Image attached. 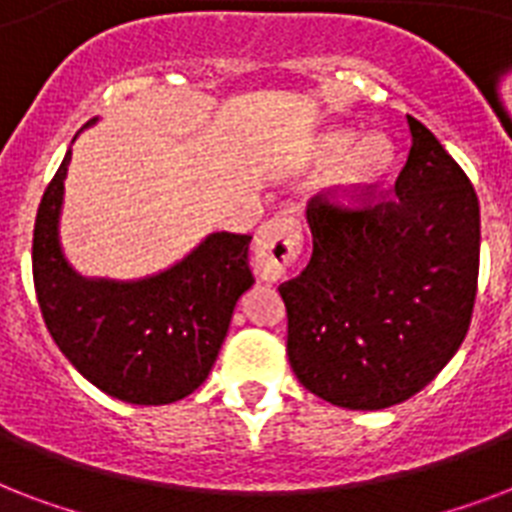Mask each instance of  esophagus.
<instances>
[{
  "label": "esophagus",
  "mask_w": 512,
  "mask_h": 512,
  "mask_svg": "<svg viewBox=\"0 0 512 512\" xmlns=\"http://www.w3.org/2000/svg\"><path fill=\"white\" fill-rule=\"evenodd\" d=\"M303 252V220L292 215H276L260 228L255 244V268L265 281L284 276L289 265Z\"/></svg>",
  "instance_id": "34e87169"
}]
</instances>
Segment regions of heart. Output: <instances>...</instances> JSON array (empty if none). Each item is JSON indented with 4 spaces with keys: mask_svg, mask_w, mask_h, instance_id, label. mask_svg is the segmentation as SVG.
<instances>
[{
    "mask_svg": "<svg viewBox=\"0 0 512 512\" xmlns=\"http://www.w3.org/2000/svg\"><path fill=\"white\" fill-rule=\"evenodd\" d=\"M335 172L337 191L348 199L374 191L396 164V148L388 138H361L356 130H332L319 143V162L339 164Z\"/></svg>",
    "mask_w": 512,
    "mask_h": 512,
    "instance_id": "obj_1",
    "label": "heart"
}]
</instances>
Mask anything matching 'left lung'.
Returning <instances> with one entry per match:
<instances>
[{"label": "left lung", "instance_id": "1", "mask_svg": "<svg viewBox=\"0 0 512 512\" xmlns=\"http://www.w3.org/2000/svg\"><path fill=\"white\" fill-rule=\"evenodd\" d=\"M412 148L393 193L313 196L311 263L279 295L305 390L342 409L420 393L468 335L478 289L476 188L436 135L406 116Z\"/></svg>", "mask_w": 512, "mask_h": 512}]
</instances>
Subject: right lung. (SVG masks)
I'll return each mask as SVG.
<instances>
[{"label":"right lung","mask_w":512,"mask_h":512,"mask_svg":"<svg viewBox=\"0 0 512 512\" xmlns=\"http://www.w3.org/2000/svg\"><path fill=\"white\" fill-rule=\"evenodd\" d=\"M71 151L36 209L34 289L47 332L76 372L140 406L180 401L207 380L249 271L247 233H212L154 279L87 281L63 260L58 212Z\"/></svg>","instance_id":"add662e5"}]
</instances>
